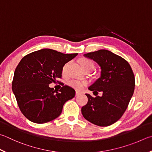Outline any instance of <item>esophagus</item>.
Returning <instances> with one entry per match:
<instances>
[{
	"mask_svg": "<svg viewBox=\"0 0 152 152\" xmlns=\"http://www.w3.org/2000/svg\"><path fill=\"white\" fill-rule=\"evenodd\" d=\"M80 94H81V93H80L78 92H76V96H80Z\"/></svg>",
	"mask_w": 152,
	"mask_h": 152,
	"instance_id": "1",
	"label": "esophagus"
}]
</instances>
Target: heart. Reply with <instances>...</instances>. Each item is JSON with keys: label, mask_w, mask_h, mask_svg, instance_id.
Wrapping results in <instances>:
<instances>
[{"label": "heart", "mask_w": 152, "mask_h": 152, "mask_svg": "<svg viewBox=\"0 0 152 152\" xmlns=\"http://www.w3.org/2000/svg\"><path fill=\"white\" fill-rule=\"evenodd\" d=\"M80 65L83 70L87 68H94V64L93 62L90 60L88 59H82L80 60ZM68 64H66L62 68V73L64 74L66 70ZM68 84L70 86V87L73 88L78 91L82 90L83 88L87 85V82L84 81H80L76 80H71L68 82Z\"/></svg>", "instance_id": "b5f03b06"}]
</instances>
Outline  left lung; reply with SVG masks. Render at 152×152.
Returning <instances> with one entry per match:
<instances>
[{
  "label": "left lung",
  "instance_id": "8db88e82",
  "mask_svg": "<svg viewBox=\"0 0 152 152\" xmlns=\"http://www.w3.org/2000/svg\"><path fill=\"white\" fill-rule=\"evenodd\" d=\"M84 56L100 66V77L88 89L94 92H102V96L94 98L86 94L88 103L82 107V114L95 125L110 126L122 116L133 96L134 72L125 59L107 50H99Z\"/></svg>",
  "mask_w": 152,
  "mask_h": 152
}]
</instances>
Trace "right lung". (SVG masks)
Wrapping results in <instances>:
<instances>
[{
	"label": "right lung",
	"mask_w": 152,
	"mask_h": 152,
	"mask_svg": "<svg viewBox=\"0 0 152 152\" xmlns=\"http://www.w3.org/2000/svg\"><path fill=\"white\" fill-rule=\"evenodd\" d=\"M77 55L45 48L22 58L15 69L12 89L27 119L37 124L56 119L66 102L75 96V90L68 86L56 92L49 84L61 78L63 66Z\"/></svg>",
	"instance_id": "1"
}]
</instances>
